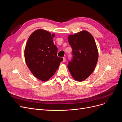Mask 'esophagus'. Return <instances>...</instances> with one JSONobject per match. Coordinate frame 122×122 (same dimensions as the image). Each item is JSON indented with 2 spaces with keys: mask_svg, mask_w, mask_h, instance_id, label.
Segmentation results:
<instances>
[{
  "mask_svg": "<svg viewBox=\"0 0 122 122\" xmlns=\"http://www.w3.org/2000/svg\"><path fill=\"white\" fill-rule=\"evenodd\" d=\"M66 58H65V57H63V61H62V62H66Z\"/></svg>",
  "mask_w": 122,
  "mask_h": 122,
  "instance_id": "34e87169",
  "label": "esophagus"
}]
</instances>
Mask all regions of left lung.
I'll list each match as a JSON object with an SVG mask.
<instances>
[{"label": "left lung", "mask_w": 122, "mask_h": 122, "mask_svg": "<svg viewBox=\"0 0 122 122\" xmlns=\"http://www.w3.org/2000/svg\"><path fill=\"white\" fill-rule=\"evenodd\" d=\"M68 42L72 49V60L68 68L77 81L86 79L93 73L98 59V51L94 38L86 30L70 35Z\"/></svg>", "instance_id": "obj_1"}]
</instances>
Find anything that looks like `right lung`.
Wrapping results in <instances>:
<instances>
[{"mask_svg":"<svg viewBox=\"0 0 122 122\" xmlns=\"http://www.w3.org/2000/svg\"><path fill=\"white\" fill-rule=\"evenodd\" d=\"M54 34L43 29L33 32L24 50L26 64L36 78L46 81L60 66L62 58L57 56V48L53 43Z\"/></svg>","mask_w":122,"mask_h":122,"instance_id":"right-lung-1","label":"right lung"}]
</instances>
